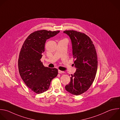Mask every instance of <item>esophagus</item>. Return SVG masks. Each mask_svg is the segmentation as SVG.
Returning <instances> with one entry per match:
<instances>
[{
    "label": "esophagus",
    "instance_id": "esophagus-1",
    "mask_svg": "<svg viewBox=\"0 0 120 120\" xmlns=\"http://www.w3.org/2000/svg\"><path fill=\"white\" fill-rule=\"evenodd\" d=\"M58 73H64V71H60V70H58Z\"/></svg>",
    "mask_w": 120,
    "mask_h": 120
}]
</instances>
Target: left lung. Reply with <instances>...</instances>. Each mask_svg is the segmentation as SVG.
Here are the masks:
<instances>
[{"label":"left lung","instance_id":"8db88e82","mask_svg":"<svg viewBox=\"0 0 120 120\" xmlns=\"http://www.w3.org/2000/svg\"><path fill=\"white\" fill-rule=\"evenodd\" d=\"M64 32L71 39L76 68L75 72L71 74L70 83L65 88L69 93L79 95L86 92L94 81L98 69L97 54L91 39L84 33L73 30Z\"/></svg>","mask_w":120,"mask_h":120}]
</instances>
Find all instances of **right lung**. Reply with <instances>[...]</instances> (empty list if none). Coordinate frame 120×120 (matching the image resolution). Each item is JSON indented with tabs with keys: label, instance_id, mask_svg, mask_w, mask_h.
Wrapping results in <instances>:
<instances>
[{
	"label": "right lung",
	"instance_id": "1",
	"mask_svg": "<svg viewBox=\"0 0 120 120\" xmlns=\"http://www.w3.org/2000/svg\"><path fill=\"white\" fill-rule=\"evenodd\" d=\"M59 30H40L31 33L25 39L18 59L20 75L27 86L37 94L48 90L52 79L58 74L56 68L45 67L41 61L46 40Z\"/></svg>",
	"mask_w": 120,
	"mask_h": 120
}]
</instances>
